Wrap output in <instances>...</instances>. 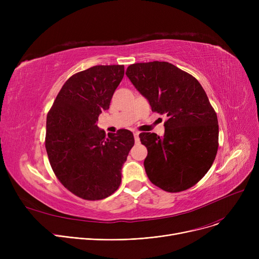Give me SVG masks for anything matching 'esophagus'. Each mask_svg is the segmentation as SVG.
<instances>
[{
    "label": "esophagus",
    "instance_id": "1",
    "mask_svg": "<svg viewBox=\"0 0 259 259\" xmlns=\"http://www.w3.org/2000/svg\"><path fill=\"white\" fill-rule=\"evenodd\" d=\"M133 134H134V140H135V143L137 144H140V132L139 131H134L133 132Z\"/></svg>",
    "mask_w": 259,
    "mask_h": 259
}]
</instances>
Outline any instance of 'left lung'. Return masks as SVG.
Instances as JSON below:
<instances>
[{
  "instance_id": "left-lung-1",
  "label": "left lung",
  "mask_w": 259,
  "mask_h": 259,
  "mask_svg": "<svg viewBox=\"0 0 259 259\" xmlns=\"http://www.w3.org/2000/svg\"><path fill=\"white\" fill-rule=\"evenodd\" d=\"M127 76L153 112L167 115L165 134H140L144 166L156 187L175 193L193 187L211 168L219 149V120L199 81L168 62L135 63Z\"/></svg>"
}]
</instances>
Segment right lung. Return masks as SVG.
<instances>
[{
  "instance_id": "obj_1",
  "label": "right lung",
  "mask_w": 259,
  "mask_h": 259,
  "mask_svg": "<svg viewBox=\"0 0 259 259\" xmlns=\"http://www.w3.org/2000/svg\"><path fill=\"white\" fill-rule=\"evenodd\" d=\"M124 73V65H99L73 74L47 114L45 147L50 166L67 190L86 200L116 191L134 145L131 131L120 129L106 137L97 125Z\"/></svg>"
}]
</instances>
